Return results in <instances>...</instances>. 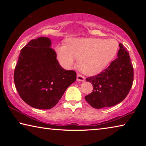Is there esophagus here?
<instances>
[{"label":"esophagus","instance_id":"1","mask_svg":"<svg viewBox=\"0 0 146 146\" xmlns=\"http://www.w3.org/2000/svg\"><path fill=\"white\" fill-rule=\"evenodd\" d=\"M76 80L78 81H82V82H84V81L85 80V77L81 75V74L78 73L77 76H76Z\"/></svg>","mask_w":146,"mask_h":146}]
</instances>
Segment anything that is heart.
Here are the masks:
<instances>
[{"label":"heart","instance_id":"obj_1","mask_svg":"<svg viewBox=\"0 0 146 146\" xmlns=\"http://www.w3.org/2000/svg\"><path fill=\"white\" fill-rule=\"evenodd\" d=\"M118 44L115 40L86 38H71L66 46L56 47L59 60L66 68L75 66L79 59V66L84 72L93 75L107 67L117 54Z\"/></svg>","mask_w":146,"mask_h":146}]
</instances>
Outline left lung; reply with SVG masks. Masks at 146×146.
Here are the masks:
<instances>
[{"instance_id": "left-lung-1", "label": "left lung", "mask_w": 146, "mask_h": 146, "mask_svg": "<svg viewBox=\"0 0 146 146\" xmlns=\"http://www.w3.org/2000/svg\"><path fill=\"white\" fill-rule=\"evenodd\" d=\"M119 46L118 57L108 68L86 79L91 83L93 90L85 99L94 108L111 107L121 102L132 87L134 72L129 54L122 44Z\"/></svg>"}]
</instances>
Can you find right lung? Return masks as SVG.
Instances as JSON below:
<instances>
[{
    "mask_svg": "<svg viewBox=\"0 0 146 146\" xmlns=\"http://www.w3.org/2000/svg\"><path fill=\"white\" fill-rule=\"evenodd\" d=\"M47 37L33 39L21 49L14 71L15 88L31 107L53 108L76 79L75 71L64 70Z\"/></svg>",
    "mask_w": 146,
    "mask_h": 146,
    "instance_id": "right-lung-1",
    "label": "right lung"
}]
</instances>
